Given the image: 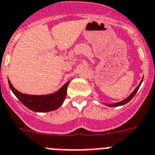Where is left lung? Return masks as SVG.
Here are the masks:
<instances>
[{
    "instance_id": "1",
    "label": "left lung",
    "mask_w": 155,
    "mask_h": 155,
    "mask_svg": "<svg viewBox=\"0 0 155 155\" xmlns=\"http://www.w3.org/2000/svg\"><path fill=\"white\" fill-rule=\"evenodd\" d=\"M143 80V78L142 79V81H141L140 83V84H139L138 86H137V88H136V89H135V90L133 91V93L131 94V95H130V96H129V97H127L126 99H125V100H122V101H121V102H118V103H116V104H107L108 107H118V106H122V105H124V104H127V103H128V102L130 101V100H132V99H133V97H134V96H135V95H136V93H137V91H138V89H139V88H140V87L141 84H142Z\"/></svg>"
}]
</instances>
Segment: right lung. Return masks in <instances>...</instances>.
Wrapping results in <instances>:
<instances>
[{"label": "right lung", "mask_w": 155, "mask_h": 155, "mask_svg": "<svg viewBox=\"0 0 155 155\" xmlns=\"http://www.w3.org/2000/svg\"><path fill=\"white\" fill-rule=\"evenodd\" d=\"M69 83L70 81L66 83L58 92L55 93L44 96H33L21 93L17 91L8 80L9 87L15 94V96L26 107L35 112H48L58 109L63 104L67 96V86Z\"/></svg>", "instance_id": "obj_1"}]
</instances>
